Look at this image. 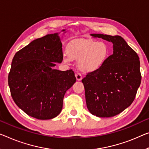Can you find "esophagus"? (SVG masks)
Instances as JSON below:
<instances>
[{"label":"esophagus","mask_w":149,"mask_h":149,"mask_svg":"<svg viewBox=\"0 0 149 149\" xmlns=\"http://www.w3.org/2000/svg\"><path fill=\"white\" fill-rule=\"evenodd\" d=\"M75 77H76V79L77 81H81L82 79V75H81V74H80V73H77V74H75Z\"/></svg>","instance_id":"34e87169"}]
</instances>
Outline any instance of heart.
Returning a JSON list of instances; mask_svg holds the SVG:
<instances>
[{"label":"heart","instance_id":"obj_1","mask_svg":"<svg viewBox=\"0 0 149 149\" xmlns=\"http://www.w3.org/2000/svg\"><path fill=\"white\" fill-rule=\"evenodd\" d=\"M110 55L109 45L102 41L77 40L68 45L67 54H63V61L69 63L80 60L79 67L86 72L95 71L101 68Z\"/></svg>","mask_w":149,"mask_h":149}]
</instances>
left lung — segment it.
Listing matches in <instances>:
<instances>
[{
  "mask_svg": "<svg viewBox=\"0 0 149 149\" xmlns=\"http://www.w3.org/2000/svg\"><path fill=\"white\" fill-rule=\"evenodd\" d=\"M113 44V54L101 68L82 80L86 107L98 117H111L129 107L141 84L140 61L136 52L120 36L91 34Z\"/></svg>",
  "mask_w": 149,
  "mask_h": 149,
  "instance_id": "1",
  "label": "left lung"
}]
</instances>
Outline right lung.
<instances>
[{
  "mask_svg": "<svg viewBox=\"0 0 149 149\" xmlns=\"http://www.w3.org/2000/svg\"><path fill=\"white\" fill-rule=\"evenodd\" d=\"M63 55L60 36L54 33L34 40L14 56L8 77L11 96L32 117L51 119L62 111L65 94L76 82L72 70L54 69Z\"/></svg>",
  "mask_w": 149,
  "mask_h": 149,
  "instance_id": "add662e5",
  "label": "right lung"
}]
</instances>
